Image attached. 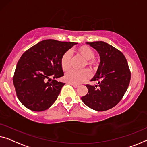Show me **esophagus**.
<instances>
[{"instance_id":"esophagus-1","label":"esophagus","mask_w":147,"mask_h":147,"mask_svg":"<svg viewBox=\"0 0 147 147\" xmlns=\"http://www.w3.org/2000/svg\"><path fill=\"white\" fill-rule=\"evenodd\" d=\"M71 85H73L74 88H77L79 87V85H78V84H71Z\"/></svg>"}]
</instances>
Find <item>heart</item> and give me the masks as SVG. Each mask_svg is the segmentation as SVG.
<instances>
[{
	"label": "heart",
	"mask_w": 147,
	"mask_h": 147,
	"mask_svg": "<svg viewBox=\"0 0 147 147\" xmlns=\"http://www.w3.org/2000/svg\"><path fill=\"white\" fill-rule=\"evenodd\" d=\"M77 51L78 55L86 60V65L89 66L92 69H96L97 63L94 59L95 54L94 51L91 48L86 46V45H82V46L78 47ZM72 57H73V52L71 50L67 51L62 56L61 64L63 71H66L71 68ZM91 76V73L88 69H84L81 71L71 70V71L66 73L65 75V80L66 82H69V83L78 84L83 83L86 80L90 79Z\"/></svg>",
	"instance_id": "heart-1"
}]
</instances>
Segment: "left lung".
<instances>
[{"label": "left lung", "instance_id": "8db88e82", "mask_svg": "<svg viewBox=\"0 0 147 147\" xmlns=\"http://www.w3.org/2000/svg\"><path fill=\"white\" fill-rule=\"evenodd\" d=\"M97 51L100 64L92 81L98 85H86L88 93L81 100L89 108L105 111L116 106L127 91L131 72L127 59L121 51L102 41L86 42Z\"/></svg>", "mask_w": 147, "mask_h": 147}]
</instances>
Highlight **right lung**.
<instances>
[{
    "label": "right lung",
    "instance_id": "add662e5",
    "mask_svg": "<svg viewBox=\"0 0 147 147\" xmlns=\"http://www.w3.org/2000/svg\"><path fill=\"white\" fill-rule=\"evenodd\" d=\"M76 44L48 39L24 53L16 65L13 84L18 100L24 107L43 111L55 102L65 84L56 80L64 76L61 57ZM51 77L53 79L49 82Z\"/></svg>",
    "mask_w": 147,
    "mask_h": 147
}]
</instances>
